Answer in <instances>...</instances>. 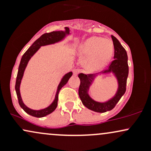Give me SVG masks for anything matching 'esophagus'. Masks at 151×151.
<instances>
[{
	"label": "esophagus",
	"instance_id": "esophagus-1",
	"mask_svg": "<svg viewBox=\"0 0 151 151\" xmlns=\"http://www.w3.org/2000/svg\"><path fill=\"white\" fill-rule=\"evenodd\" d=\"M79 70H74L73 71L74 75V76H77V74H79Z\"/></svg>",
	"mask_w": 151,
	"mask_h": 151
}]
</instances>
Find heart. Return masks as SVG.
Returning a JSON list of instances; mask_svg holds the SVG:
<instances>
[{"mask_svg":"<svg viewBox=\"0 0 151 151\" xmlns=\"http://www.w3.org/2000/svg\"><path fill=\"white\" fill-rule=\"evenodd\" d=\"M113 42L108 38L93 36L77 48L78 56L85 58L84 67L89 72H96L105 67L114 53Z\"/></svg>","mask_w":151,"mask_h":151,"instance_id":"heart-1","label":"heart"}]
</instances>
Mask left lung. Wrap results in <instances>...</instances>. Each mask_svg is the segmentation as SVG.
I'll return each mask as SVG.
<instances>
[{
    "mask_svg": "<svg viewBox=\"0 0 151 151\" xmlns=\"http://www.w3.org/2000/svg\"><path fill=\"white\" fill-rule=\"evenodd\" d=\"M111 36L114 47V60L110 64L108 69L100 74L86 75L81 73L78 75L80 79L79 96L81 102L87 109L98 113H104L114 108L116 104L126 92V81L129 75L127 52L116 38L114 35ZM109 73H111L117 81L118 86L117 91L115 94L107 101H96L89 95L90 87L99 76Z\"/></svg>",
    "mask_w": 151,
    "mask_h": 151,
    "instance_id": "8db88e82",
    "label": "left lung"
}]
</instances>
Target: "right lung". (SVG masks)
Returning <instances> with one entry per match:
<instances>
[{
	"instance_id": "1",
	"label": "right lung",
	"mask_w": 151,
	"mask_h": 151,
	"mask_svg": "<svg viewBox=\"0 0 151 151\" xmlns=\"http://www.w3.org/2000/svg\"><path fill=\"white\" fill-rule=\"evenodd\" d=\"M70 34V30L68 27H65V30L61 31H53V32H49V33H45L42 36H40L37 40L33 42V44L31 45L28 50L24 53L22 55L21 60H20V65L18 67V72L17 74L16 78V82H15V91H16L17 96L18 99L19 104L20 107L23 109L24 111L29 115L32 116L41 118L44 117L48 114H51L55 110L58 106V93L60 92V90L62 89L63 86H65L67 83L70 78L72 76V72H70L68 73L65 74V75L62 77L58 86V89H57L56 93H55V96L54 100L48 106L45 107L44 109H39V110H35L32 109L29 107H27L25 104H24L22 99L21 97V93H20V84H21V81L23 77L24 72L27 67V64L32 57L35 54L40 48L42 46L49 45H53L55 43H58L61 42L63 40L67 35Z\"/></svg>"
}]
</instances>
